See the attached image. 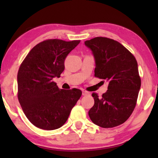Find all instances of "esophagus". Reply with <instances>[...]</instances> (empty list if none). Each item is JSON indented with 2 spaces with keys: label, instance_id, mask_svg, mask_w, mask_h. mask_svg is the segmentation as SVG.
Segmentation results:
<instances>
[{
  "label": "esophagus",
  "instance_id": "obj_1",
  "mask_svg": "<svg viewBox=\"0 0 158 158\" xmlns=\"http://www.w3.org/2000/svg\"><path fill=\"white\" fill-rule=\"evenodd\" d=\"M82 94H83V96H87V95L90 94V93L88 92V91H85V90H83V92H82Z\"/></svg>",
  "mask_w": 158,
  "mask_h": 158
}]
</instances>
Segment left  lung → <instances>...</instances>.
I'll return each mask as SVG.
<instances>
[{
    "label": "left lung",
    "instance_id": "left-lung-1",
    "mask_svg": "<svg viewBox=\"0 0 158 158\" xmlns=\"http://www.w3.org/2000/svg\"><path fill=\"white\" fill-rule=\"evenodd\" d=\"M94 55L95 76L109 82L101 97L93 94L94 105L88 111L93 122L103 128L123 124L132 113L141 86L137 62L122 44L111 39L95 37L85 42Z\"/></svg>",
    "mask_w": 158,
    "mask_h": 158
}]
</instances>
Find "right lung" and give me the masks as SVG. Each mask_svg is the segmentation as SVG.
Instances as JSON below:
<instances>
[{
	"label": "right lung",
	"instance_id": "obj_1",
	"mask_svg": "<svg viewBox=\"0 0 158 158\" xmlns=\"http://www.w3.org/2000/svg\"><path fill=\"white\" fill-rule=\"evenodd\" d=\"M81 41L48 40L31 49L19 68L18 98L28 119L44 130L61 127L81 98V90L59 89L54 77L64 70V60Z\"/></svg>",
	"mask_w": 158,
	"mask_h": 158
}]
</instances>
